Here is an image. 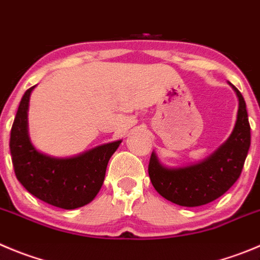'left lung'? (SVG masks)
<instances>
[{
	"instance_id": "8db88e82",
	"label": "left lung",
	"mask_w": 260,
	"mask_h": 260,
	"mask_svg": "<svg viewBox=\"0 0 260 260\" xmlns=\"http://www.w3.org/2000/svg\"><path fill=\"white\" fill-rule=\"evenodd\" d=\"M239 100L236 122L229 139L206 159L180 167H167L152 152L150 181L158 194L182 207H199L223 195L239 179L250 147V125L244 97L230 84Z\"/></svg>"
}]
</instances>
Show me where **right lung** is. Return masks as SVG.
Wrapping results in <instances>:
<instances>
[{
	"mask_svg": "<svg viewBox=\"0 0 260 260\" xmlns=\"http://www.w3.org/2000/svg\"><path fill=\"white\" fill-rule=\"evenodd\" d=\"M24 93L10 137V152L15 175L38 199L62 209H76L94 199L102 187L108 160L122 140L98 145L73 157H54L39 152L28 130L30 94Z\"/></svg>",
	"mask_w": 260,
	"mask_h": 260,
	"instance_id": "right-lung-1",
	"label": "right lung"
}]
</instances>
